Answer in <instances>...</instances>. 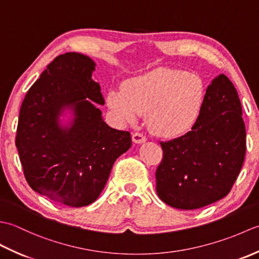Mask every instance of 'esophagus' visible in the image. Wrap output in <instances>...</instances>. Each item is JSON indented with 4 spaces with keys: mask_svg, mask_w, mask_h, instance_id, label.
<instances>
[{
    "mask_svg": "<svg viewBox=\"0 0 259 259\" xmlns=\"http://www.w3.org/2000/svg\"><path fill=\"white\" fill-rule=\"evenodd\" d=\"M147 140L146 136H144L140 133H135L133 134V141L135 144H142V142H145Z\"/></svg>",
    "mask_w": 259,
    "mask_h": 259,
    "instance_id": "obj_1",
    "label": "esophagus"
}]
</instances>
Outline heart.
<instances>
[{"instance_id":"1","label":"heart","mask_w":259,"mask_h":259,"mask_svg":"<svg viewBox=\"0 0 259 259\" xmlns=\"http://www.w3.org/2000/svg\"><path fill=\"white\" fill-rule=\"evenodd\" d=\"M206 97L202 76L183 70H155L125 80L107 95L108 107L121 123H135L147 113L152 134L178 138L199 118Z\"/></svg>"}]
</instances>
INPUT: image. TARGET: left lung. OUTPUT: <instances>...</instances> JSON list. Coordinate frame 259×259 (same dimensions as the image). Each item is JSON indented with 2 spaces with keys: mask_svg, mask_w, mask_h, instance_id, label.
I'll use <instances>...</instances> for the list:
<instances>
[{
  "mask_svg": "<svg viewBox=\"0 0 259 259\" xmlns=\"http://www.w3.org/2000/svg\"><path fill=\"white\" fill-rule=\"evenodd\" d=\"M241 114L234 84L219 74L207 88L202 110L191 131L160 142L163 157L156 171V189L163 202L191 210L229 194L246 152Z\"/></svg>",
  "mask_w": 259,
  "mask_h": 259,
  "instance_id": "obj_1",
  "label": "left lung"
}]
</instances>
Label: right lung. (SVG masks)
<instances>
[{"mask_svg": "<svg viewBox=\"0 0 259 259\" xmlns=\"http://www.w3.org/2000/svg\"><path fill=\"white\" fill-rule=\"evenodd\" d=\"M96 63L68 52L48 65L27 91L20 109L15 146L31 188L69 207L92 203L107 184L114 161L131 147L128 131L102 119L100 85L92 80ZM64 108L75 118L59 124Z\"/></svg>", "mask_w": 259, "mask_h": 259, "instance_id": "obj_1", "label": "right lung"}]
</instances>
